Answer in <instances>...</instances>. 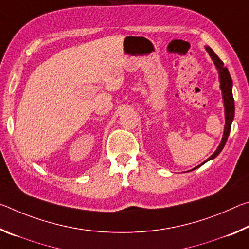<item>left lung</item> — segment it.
<instances>
[{
    "label": "left lung",
    "instance_id": "obj_1",
    "mask_svg": "<svg viewBox=\"0 0 249 249\" xmlns=\"http://www.w3.org/2000/svg\"><path fill=\"white\" fill-rule=\"evenodd\" d=\"M205 50L209 53L210 57L212 58V60L215 65L216 69L218 71V80H220V89L222 91V99H223V104H224V113H225V125H224V133H223V137L222 141L220 142V145L216 148V150L214 151L212 156L205 160L204 162H202L201 165L196 166V168H193L192 170L196 169V168L201 167L203 163H205L209 160H212L215 157H217L218 154L221 153L222 149L224 148V146L226 144L227 137H229L230 132H231V122L234 120V115H235V105H234V98H233V92H231V89H233V81H231V74L229 72V69L224 67V64H223L222 60L218 58L215 53L211 49L209 46H206Z\"/></svg>",
    "mask_w": 249,
    "mask_h": 249
}]
</instances>
